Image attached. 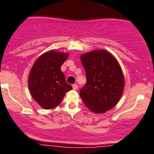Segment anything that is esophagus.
Masks as SVG:
<instances>
[{"instance_id":"obj_1","label":"esophagus","mask_w":154,"mask_h":154,"mask_svg":"<svg viewBox=\"0 0 154 154\" xmlns=\"http://www.w3.org/2000/svg\"><path fill=\"white\" fill-rule=\"evenodd\" d=\"M72 87H73V89H74V91H77V88H78V86H77V84H73V86H72Z\"/></svg>"}]
</instances>
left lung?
<instances>
[{"instance_id": "1", "label": "left lung", "mask_w": 154, "mask_h": 154, "mask_svg": "<svg viewBox=\"0 0 154 154\" xmlns=\"http://www.w3.org/2000/svg\"><path fill=\"white\" fill-rule=\"evenodd\" d=\"M87 84L80 91L84 104L95 113H103L117 104L125 80L120 63L109 51L95 50L80 56Z\"/></svg>"}]
</instances>
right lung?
I'll list each match as a JSON object with an SVG mask.
<instances>
[{
  "mask_svg": "<svg viewBox=\"0 0 154 154\" xmlns=\"http://www.w3.org/2000/svg\"><path fill=\"white\" fill-rule=\"evenodd\" d=\"M68 53L51 50L41 54L34 62L28 76V87L34 100L45 110L61 103L66 93L72 90L60 67Z\"/></svg>",
  "mask_w": 154,
  "mask_h": 154,
  "instance_id": "1",
  "label": "right lung"
}]
</instances>
